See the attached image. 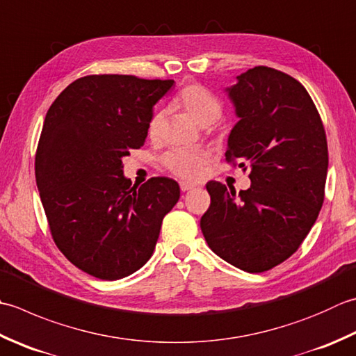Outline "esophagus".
Returning a JSON list of instances; mask_svg holds the SVG:
<instances>
[{
    "instance_id": "esophagus-1",
    "label": "esophagus",
    "mask_w": 356,
    "mask_h": 356,
    "mask_svg": "<svg viewBox=\"0 0 356 356\" xmlns=\"http://www.w3.org/2000/svg\"><path fill=\"white\" fill-rule=\"evenodd\" d=\"M193 188H196V185L188 184V182H180V190H182L184 193H185V191H190V190H193Z\"/></svg>"
}]
</instances>
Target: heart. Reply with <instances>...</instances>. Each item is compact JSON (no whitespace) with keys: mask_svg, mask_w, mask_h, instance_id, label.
Instances as JSON below:
<instances>
[{"mask_svg":"<svg viewBox=\"0 0 356 356\" xmlns=\"http://www.w3.org/2000/svg\"><path fill=\"white\" fill-rule=\"evenodd\" d=\"M176 104L182 108L200 127H208L222 115V103L211 90L202 85H188L180 90ZM165 113L157 111L148 123V136L159 142L163 136ZM210 160V152L204 148H177L165 156V165L172 174L185 180H196Z\"/></svg>","mask_w":356,"mask_h":356,"instance_id":"obj_1","label":"heart"}]
</instances>
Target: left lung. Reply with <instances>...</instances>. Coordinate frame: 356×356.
<instances>
[{
	"label": "left lung",
	"mask_w": 356,
	"mask_h": 356,
	"mask_svg": "<svg viewBox=\"0 0 356 356\" xmlns=\"http://www.w3.org/2000/svg\"><path fill=\"white\" fill-rule=\"evenodd\" d=\"M225 92L239 118L225 157L250 165L252 185L236 196L208 182L211 205L200 228L222 259L261 273L289 259L316 222L329 166L325 131L305 88L276 69H248Z\"/></svg>",
	"instance_id": "obj_1"
}]
</instances>
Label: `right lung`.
Returning a JSON list of instances; mask_svg holds the SVG:
<instances>
[{
	"mask_svg": "<svg viewBox=\"0 0 356 356\" xmlns=\"http://www.w3.org/2000/svg\"><path fill=\"white\" fill-rule=\"evenodd\" d=\"M172 80L88 75L49 108L35 156V177L52 238L75 267L99 280H122L156 248L176 180L140 188L123 174V157L143 146L152 108Z\"/></svg>",
	"mask_w": 356,
	"mask_h": 356,
	"instance_id": "1",
	"label": "right lung"
}]
</instances>
